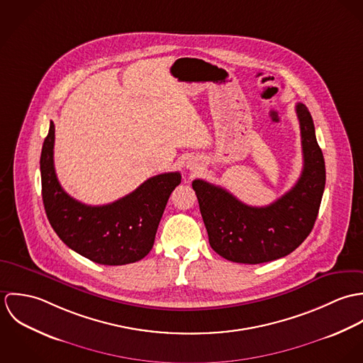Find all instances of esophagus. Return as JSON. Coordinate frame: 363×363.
Segmentation results:
<instances>
[{
    "instance_id": "34e87169",
    "label": "esophagus",
    "mask_w": 363,
    "mask_h": 363,
    "mask_svg": "<svg viewBox=\"0 0 363 363\" xmlns=\"http://www.w3.org/2000/svg\"><path fill=\"white\" fill-rule=\"evenodd\" d=\"M187 167H189L190 170H194V169L197 167V164H196L194 162H189V163H187Z\"/></svg>"
}]
</instances>
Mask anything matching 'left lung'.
<instances>
[{"mask_svg":"<svg viewBox=\"0 0 363 363\" xmlns=\"http://www.w3.org/2000/svg\"><path fill=\"white\" fill-rule=\"evenodd\" d=\"M303 170L296 184L265 207L239 201L228 190L194 180L211 247L223 259L261 264L281 259L299 247L314 226L325 186V164L317 144L311 111L296 104Z\"/></svg>","mask_w":363,"mask_h":363,"instance_id":"left-lung-1","label":"left lung"}]
</instances>
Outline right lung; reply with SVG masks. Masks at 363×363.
<instances>
[{
  "instance_id": "right-lung-1",
  "label": "right lung",
  "mask_w": 363,
  "mask_h": 363,
  "mask_svg": "<svg viewBox=\"0 0 363 363\" xmlns=\"http://www.w3.org/2000/svg\"><path fill=\"white\" fill-rule=\"evenodd\" d=\"M54 124L40 156L42 196L46 215L58 238L74 252L104 265L144 259L155 242L167 200L180 184L179 172L150 177L125 197L106 206H86L68 196L54 170Z\"/></svg>"
}]
</instances>
